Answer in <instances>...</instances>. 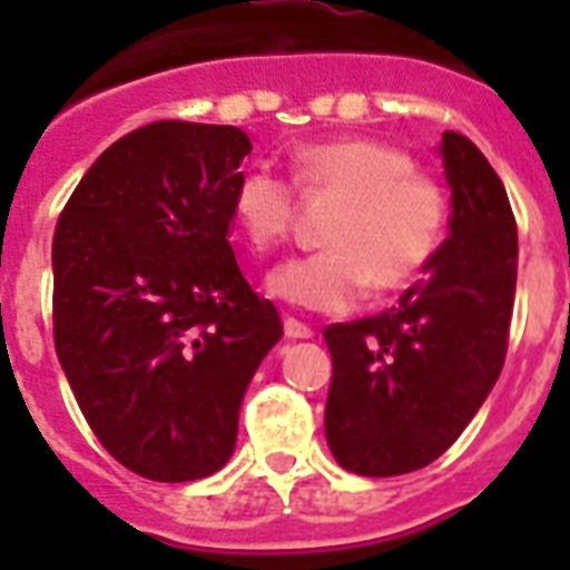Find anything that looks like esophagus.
<instances>
[{
	"label": "esophagus",
	"instance_id": "1",
	"mask_svg": "<svg viewBox=\"0 0 570 570\" xmlns=\"http://www.w3.org/2000/svg\"><path fill=\"white\" fill-rule=\"evenodd\" d=\"M284 334L289 340H307V337H313V328H311V325H304V322L293 320V316H286V320H284Z\"/></svg>",
	"mask_w": 570,
	"mask_h": 570
}]
</instances>
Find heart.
Instances as JSON below:
<instances>
[{"instance_id": "heart-1", "label": "heart", "mask_w": 570, "mask_h": 570, "mask_svg": "<svg viewBox=\"0 0 570 570\" xmlns=\"http://www.w3.org/2000/svg\"><path fill=\"white\" fill-rule=\"evenodd\" d=\"M304 191L343 197L325 245L286 259L268 275V293L320 313L355 307L366 284L396 293L423 275L441 248L450 204L411 154L373 138H337L295 154ZM233 218L254 250H272L293 227V186L268 165H250L233 186Z\"/></svg>"}]
</instances>
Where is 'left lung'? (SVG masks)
<instances>
[{
	"mask_svg": "<svg viewBox=\"0 0 570 570\" xmlns=\"http://www.w3.org/2000/svg\"><path fill=\"white\" fill-rule=\"evenodd\" d=\"M450 236L396 307L322 331L334 361L325 438L340 468L399 476L450 450L500 379L518 224L473 141L443 132Z\"/></svg>",
	"mask_w": 570,
	"mask_h": 570,
	"instance_id": "1",
	"label": "left lung"
}]
</instances>
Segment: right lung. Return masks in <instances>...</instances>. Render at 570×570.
<instances>
[{
	"instance_id": "1",
	"label": "right lung",
	"mask_w": 570,
	"mask_h": 570,
	"mask_svg": "<svg viewBox=\"0 0 570 570\" xmlns=\"http://www.w3.org/2000/svg\"><path fill=\"white\" fill-rule=\"evenodd\" d=\"M250 138L156 120L73 189L52 239V334L97 441L154 482H191L236 450L242 396L284 337L227 233Z\"/></svg>"
}]
</instances>
